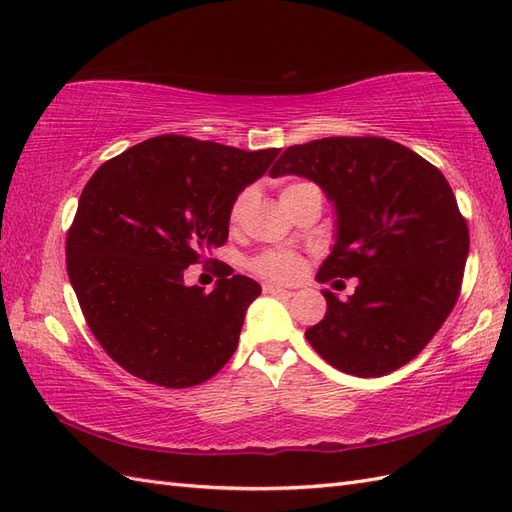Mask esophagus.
<instances>
[{
	"instance_id": "34e87169",
	"label": "esophagus",
	"mask_w": 512,
	"mask_h": 512,
	"mask_svg": "<svg viewBox=\"0 0 512 512\" xmlns=\"http://www.w3.org/2000/svg\"><path fill=\"white\" fill-rule=\"evenodd\" d=\"M262 292L265 294H271V297H284V299H290L292 297V290H286L282 286H275V284H265L262 286Z\"/></svg>"
}]
</instances>
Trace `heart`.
Returning <instances> with one entry per match:
<instances>
[{"mask_svg": "<svg viewBox=\"0 0 512 512\" xmlns=\"http://www.w3.org/2000/svg\"><path fill=\"white\" fill-rule=\"evenodd\" d=\"M301 185H307V183H292V185H288V188H284L282 194L297 190V188H301ZM252 198H254L252 190H243L235 200H232L230 213H228V220L232 226L241 224V220L247 213V207L252 205ZM252 269L262 277H269V280L286 282V280H292V277H297V273L301 271V260L297 254H292V252L269 250V252H262L260 256H256L252 260Z\"/></svg>", "mask_w": 512, "mask_h": 512, "instance_id": "1", "label": "heart"}]
</instances>
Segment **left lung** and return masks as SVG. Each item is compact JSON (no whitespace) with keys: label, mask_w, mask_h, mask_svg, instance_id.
<instances>
[{"label":"left lung","mask_w":512,"mask_h":512,"mask_svg":"<svg viewBox=\"0 0 512 512\" xmlns=\"http://www.w3.org/2000/svg\"><path fill=\"white\" fill-rule=\"evenodd\" d=\"M269 175L314 181L335 207V245L316 280H359L348 301L322 290L327 314L305 331L307 342L359 378L412 361L453 312L470 250L468 224L444 175L380 136L292 145Z\"/></svg>","instance_id":"1"}]
</instances>
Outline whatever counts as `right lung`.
<instances>
[{"label": "right lung", "mask_w": 512, "mask_h": 512, "mask_svg": "<svg viewBox=\"0 0 512 512\" xmlns=\"http://www.w3.org/2000/svg\"><path fill=\"white\" fill-rule=\"evenodd\" d=\"M277 153L162 134L87 181L68 230V277L91 333L132 376L188 389L235 354L258 282L232 275L205 292L185 286L183 271L226 243L232 200Z\"/></svg>", "instance_id": "right-lung-1"}]
</instances>
